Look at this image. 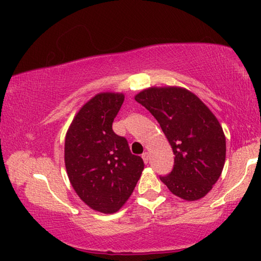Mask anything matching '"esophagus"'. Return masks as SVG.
Instances as JSON below:
<instances>
[{"mask_svg":"<svg viewBox=\"0 0 261 261\" xmlns=\"http://www.w3.org/2000/svg\"><path fill=\"white\" fill-rule=\"evenodd\" d=\"M141 158H143V160L145 163H148V160H149V154L147 152L143 153V155H141Z\"/></svg>","mask_w":261,"mask_h":261,"instance_id":"1","label":"esophagus"}]
</instances>
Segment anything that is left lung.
I'll return each instance as SVG.
<instances>
[{
	"label": "left lung",
	"instance_id": "1",
	"mask_svg": "<svg viewBox=\"0 0 261 261\" xmlns=\"http://www.w3.org/2000/svg\"><path fill=\"white\" fill-rule=\"evenodd\" d=\"M135 100L155 117L175 154L171 173L160 177L163 184L184 200L205 197L226 161V136L215 115L183 87H148Z\"/></svg>",
	"mask_w": 261,
	"mask_h": 261
}]
</instances>
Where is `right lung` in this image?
Returning <instances> with one entry per match:
<instances>
[{
  "label": "right lung",
  "mask_w": 261,
  "mask_h": 261,
  "mask_svg": "<svg viewBox=\"0 0 261 261\" xmlns=\"http://www.w3.org/2000/svg\"><path fill=\"white\" fill-rule=\"evenodd\" d=\"M124 94L101 92L78 110L65 135L64 162L78 197L96 212L120 211L134 192L144 161L113 131Z\"/></svg>",
  "instance_id": "right-lung-1"
}]
</instances>
